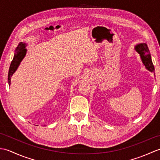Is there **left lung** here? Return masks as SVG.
Returning a JSON list of instances; mask_svg holds the SVG:
<instances>
[{"instance_id":"8db88e82","label":"left lung","mask_w":160,"mask_h":160,"mask_svg":"<svg viewBox=\"0 0 160 160\" xmlns=\"http://www.w3.org/2000/svg\"><path fill=\"white\" fill-rule=\"evenodd\" d=\"M135 51L140 54L142 62L144 63L146 68L150 71H154L155 67L153 64H152L150 52H149L147 44H139V45L135 46Z\"/></svg>"}]
</instances>
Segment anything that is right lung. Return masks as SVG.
I'll list each match as a JSON object with an SVG mask.
<instances>
[{"label": "right lung", "mask_w": 160, "mask_h": 160, "mask_svg": "<svg viewBox=\"0 0 160 160\" xmlns=\"http://www.w3.org/2000/svg\"><path fill=\"white\" fill-rule=\"evenodd\" d=\"M25 47L26 45L25 43L20 42L16 49V53L14 56H13L11 64H10L8 73V83L9 86L10 84H11L10 83V82H11V77L12 76L13 73L15 72V71L17 69V68H18L20 62L23 59V58L25 56L27 52Z\"/></svg>", "instance_id": "1"}]
</instances>
